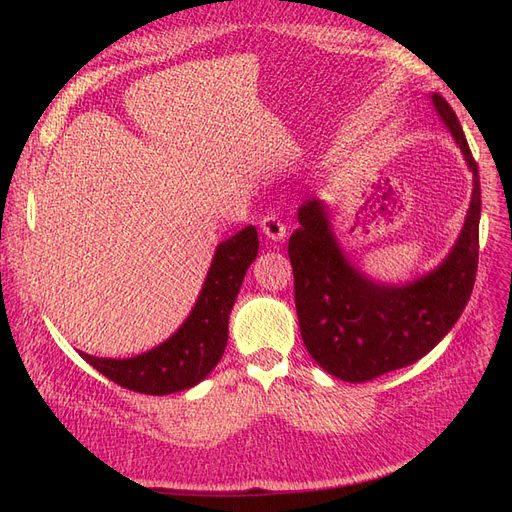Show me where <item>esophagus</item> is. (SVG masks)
Listing matches in <instances>:
<instances>
[{
  "mask_svg": "<svg viewBox=\"0 0 512 512\" xmlns=\"http://www.w3.org/2000/svg\"><path fill=\"white\" fill-rule=\"evenodd\" d=\"M260 230L262 235H267L271 241H282L286 237V224L280 213H267L260 218Z\"/></svg>",
  "mask_w": 512,
  "mask_h": 512,
  "instance_id": "34e87169",
  "label": "esophagus"
}]
</instances>
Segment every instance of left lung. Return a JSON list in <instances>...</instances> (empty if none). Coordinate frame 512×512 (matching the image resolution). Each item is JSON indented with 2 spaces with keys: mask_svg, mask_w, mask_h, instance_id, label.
<instances>
[{
  "mask_svg": "<svg viewBox=\"0 0 512 512\" xmlns=\"http://www.w3.org/2000/svg\"><path fill=\"white\" fill-rule=\"evenodd\" d=\"M433 106L466 158L474 190L466 224L442 265L406 286H382L354 269L333 237L324 203L299 207V228L288 241L294 303L307 352L327 374L367 382L412 365L453 329L476 280L480 179L461 123L440 94Z\"/></svg>",
  "mask_w": 512,
  "mask_h": 512,
  "instance_id": "left-lung-1",
  "label": "left lung"
}]
</instances>
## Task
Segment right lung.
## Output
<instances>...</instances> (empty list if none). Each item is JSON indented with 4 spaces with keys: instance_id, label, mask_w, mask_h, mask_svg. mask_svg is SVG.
<instances>
[{
    "instance_id": "obj_1",
    "label": "right lung",
    "mask_w": 512,
    "mask_h": 512,
    "mask_svg": "<svg viewBox=\"0 0 512 512\" xmlns=\"http://www.w3.org/2000/svg\"><path fill=\"white\" fill-rule=\"evenodd\" d=\"M258 254V232L245 226L220 243L192 314L164 344L132 359H83L115 384L145 395H168L192 389L222 359L228 342V316L247 267Z\"/></svg>"
}]
</instances>
